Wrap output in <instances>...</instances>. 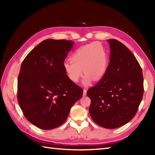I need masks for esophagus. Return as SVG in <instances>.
I'll return each mask as SVG.
<instances>
[{
    "label": "esophagus",
    "instance_id": "1",
    "mask_svg": "<svg viewBox=\"0 0 155 155\" xmlns=\"http://www.w3.org/2000/svg\"><path fill=\"white\" fill-rule=\"evenodd\" d=\"M87 95V89L83 90V96H86Z\"/></svg>",
    "mask_w": 155,
    "mask_h": 155
}]
</instances>
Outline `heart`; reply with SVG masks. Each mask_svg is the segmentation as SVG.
Returning <instances> with one entry per match:
<instances>
[{
    "mask_svg": "<svg viewBox=\"0 0 155 155\" xmlns=\"http://www.w3.org/2000/svg\"><path fill=\"white\" fill-rule=\"evenodd\" d=\"M108 62L107 48L100 42H94L77 48L72 53L71 61H66L63 67L69 80L75 83L80 81L84 72L86 75L83 84L88 86L93 79L98 81L103 77Z\"/></svg>",
    "mask_w": 155,
    "mask_h": 155,
    "instance_id": "heart-1",
    "label": "heart"
}]
</instances>
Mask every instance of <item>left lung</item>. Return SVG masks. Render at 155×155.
<instances>
[{
    "label": "left lung",
    "instance_id": "left-lung-1",
    "mask_svg": "<svg viewBox=\"0 0 155 155\" xmlns=\"http://www.w3.org/2000/svg\"><path fill=\"white\" fill-rule=\"evenodd\" d=\"M110 45V62L103 78L87 91L90 115L99 126L113 129L123 126L135 116L142 101V68L134 55L115 39Z\"/></svg>",
    "mask_w": 155,
    "mask_h": 155
}]
</instances>
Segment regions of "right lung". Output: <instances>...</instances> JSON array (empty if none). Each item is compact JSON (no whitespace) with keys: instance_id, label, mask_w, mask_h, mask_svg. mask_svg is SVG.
Instances as JSON below:
<instances>
[{"instance_id":"add662e5","label":"right lung","mask_w":155,"mask_h":155,"mask_svg":"<svg viewBox=\"0 0 155 155\" xmlns=\"http://www.w3.org/2000/svg\"><path fill=\"white\" fill-rule=\"evenodd\" d=\"M74 42L47 39L22 61L17 98L23 114L36 127L50 130L61 126L83 90L69 80L64 62Z\"/></svg>"}]
</instances>
